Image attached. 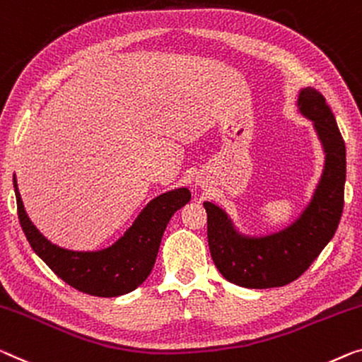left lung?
Wrapping results in <instances>:
<instances>
[{
  "label": "left lung",
  "mask_w": 362,
  "mask_h": 362,
  "mask_svg": "<svg viewBox=\"0 0 362 362\" xmlns=\"http://www.w3.org/2000/svg\"><path fill=\"white\" fill-rule=\"evenodd\" d=\"M298 107L300 115L314 122L325 153L320 180L299 218L278 233L252 237L239 233L223 208L203 203L214 265L229 283L242 288L267 289L293 283L325 249L341 219L346 148L335 115L314 88L300 89Z\"/></svg>",
  "instance_id": "obj_1"
}]
</instances>
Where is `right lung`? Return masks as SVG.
<instances>
[{
    "label": "right lung",
    "instance_id": "obj_1",
    "mask_svg": "<svg viewBox=\"0 0 362 362\" xmlns=\"http://www.w3.org/2000/svg\"><path fill=\"white\" fill-rule=\"evenodd\" d=\"M13 180L19 223L32 250L64 283L97 298L132 293L149 276L167 224L177 209L192 198L185 187L160 193L143 208L115 244L102 250L78 252L52 244L40 234L25 213L16 175Z\"/></svg>",
    "mask_w": 362,
    "mask_h": 362
}]
</instances>
